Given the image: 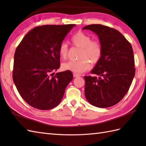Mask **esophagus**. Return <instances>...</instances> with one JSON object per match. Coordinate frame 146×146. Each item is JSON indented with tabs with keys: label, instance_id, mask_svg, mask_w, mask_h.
<instances>
[{
	"label": "esophagus",
	"instance_id": "esophagus-1",
	"mask_svg": "<svg viewBox=\"0 0 146 146\" xmlns=\"http://www.w3.org/2000/svg\"><path fill=\"white\" fill-rule=\"evenodd\" d=\"M81 76V75H80V74L76 73H73V76L74 77H78V76Z\"/></svg>",
	"mask_w": 146,
	"mask_h": 146
}]
</instances>
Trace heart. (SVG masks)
Segmentation results:
<instances>
[{
    "label": "heart",
    "mask_w": 146,
    "mask_h": 146,
    "mask_svg": "<svg viewBox=\"0 0 146 146\" xmlns=\"http://www.w3.org/2000/svg\"><path fill=\"white\" fill-rule=\"evenodd\" d=\"M71 42L76 47L81 48L78 61H69L63 64V68L76 73H82L91 68V61L94 64L100 60L102 55V46L101 43L96 40H92L90 36L82 31L76 33L71 38ZM68 46L66 42H61L59 46V54L65 59L68 54Z\"/></svg>",
    "instance_id": "obj_1"
}]
</instances>
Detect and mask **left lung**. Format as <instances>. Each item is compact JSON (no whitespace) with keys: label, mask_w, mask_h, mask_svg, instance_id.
<instances>
[{"label":"left lung","mask_w":146,"mask_h":146,"mask_svg":"<svg viewBox=\"0 0 146 146\" xmlns=\"http://www.w3.org/2000/svg\"><path fill=\"white\" fill-rule=\"evenodd\" d=\"M83 29L97 34L102 46L100 60L91 73L84 76L85 95L90 104L100 108L119 103L127 93L135 75L132 46L119 31L102 24H91Z\"/></svg>","instance_id":"1"}]
</instances>
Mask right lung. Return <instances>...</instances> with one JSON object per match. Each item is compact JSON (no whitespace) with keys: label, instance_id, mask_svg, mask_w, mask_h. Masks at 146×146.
I'll use <instances>...</instances> for the list:
<instances>
[{"label":"right lung","instance_id":"1","mask_svg":"<svg viewBox=\"0 0 146 146\" xmlns=\"http://www.w3.org/2000/svg\"><path fill=\"white\" fill-rule=\"evenodd\" d=\"M75 24L37 26L15 49L12 78L19 94L31 106L49 110L60 103L73 76L70 71L51 74L60 66L59 46Z\"/></svg>","mask_w":146,"mask_h":146}]
</instances>
